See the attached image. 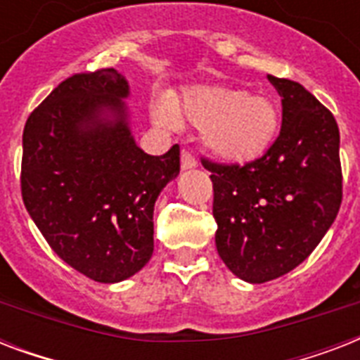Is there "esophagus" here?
Returning <instances> with one entry per match:
<instances>
[{
    "instance_id": "esophagus-1",
    "label": "esophagus",
    "mask_w": 360,
    "mask_h": 360,
    "mask_svg": "<svg viewBox=\"0 0 360 360\" xmlns=\"http://www.w3.org/2000/svg\"><path fill=\"white\" fill-rule=\"evenodd\" d=\"M196 158L191 151H183L181 153V169H192L196 168Z\"/></svg>"
}]
</instances>
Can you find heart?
<instances>
[{
    "mask_svg": "<svg viewBox=\"0 0 360 360\" xmlns=\"http://www.w3.org/2000/svg\"><path fill=\"white\" fill-rule=\"evenodd\" d=\"M153 115L166 127L186 121L200 129L209 153L228 164L262 157L280 129V108L274 98L230 86L191 87L175 106L169 98H160L153 106Z\"/></svg>",
    "mask_w": 360,
    "mask_h": 360,
    "instance_id": "heart-1",
    "label": "heart"
}]
</instances>
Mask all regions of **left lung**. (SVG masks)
Returning <instances> with one entry per match:
<instances>
[{
  "instance_id": "8db88e82",
  "label": "left lung",
  "mask_w": 360,
  "mask_h": 360,
  "mask_svg": "<svg viewBox=\"0 0 360 360\" xmlns=\"http://www.w3.org/2000/svg\"><path fill=\"white\" fill-rule=\"evenodd\" d=\"M267 78L282 97V129L273 146L245 166L202 160L213 181L219 256L250 284L278 278L304 262L342 203L335 117L301 84Z\"/></svg>"
}]
</instances>
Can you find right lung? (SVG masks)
Segmentation results:
<instances>
[{"label": "right lung", "mask_w": 360, "mask_h": 360, "mask_svg": "<svg viewBox=\"0 0 360 360\" xmlns=\"http://www.w3.org/2000/svg\"><path fill=\"white\" fill-rule=\"evenodd\" d=\"M115 69L80 72L39 104L22 138V198L65 263L103 284L130 278L153 256V211L179 175V146L160 157L136 146Z\"/></svg>", "instance_id": "add662e5"}]
</instances>
